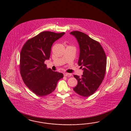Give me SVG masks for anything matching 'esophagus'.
Masks as SVG:
<instances>
[{
    "instance_id": "34e87169",
    "label": "esophagus",
    "mask_w": 131,
    "mask_h": 131,
    "mask_svg": "<svg viewBox=\"0 0 131 131\" xmlns=\"http://www.w3.org/2000/svg\"><path fill=\"white\" fill-rule=\"evenodd\" d=\"M64 76L69 77H70L71 76V74L69 73H64Z\"/></svg>"
}]
</instances>
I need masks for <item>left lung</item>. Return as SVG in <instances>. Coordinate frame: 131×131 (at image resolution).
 <instances>
[{"label":"left lung","instance_id":"8db88e82","mask_svg":"<svg viewBox=\"0 0 131 131\" xmlns=\"http://www.w3.org/2000/svg\"><path fill=\"white\" fill-rule=\"evenodd\" d=\"M70 34L75 37L79 45L78 65L84 67L81 77L73 75L78 82L73 90L79 95L87 97L97 90L103 81L106 71L107 57L99 42L82 32L75 31Z\"/></svg>","mask_w":131,"mask_h":131}]
</instances>
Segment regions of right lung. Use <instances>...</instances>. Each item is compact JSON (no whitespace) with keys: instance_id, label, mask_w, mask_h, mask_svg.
<instances>
[{"instance_id":"obj_1","label":"right lung","mask_w":131,"mask_h":131,"mask_svg":"<svg viewBox=\"0 0 131 131\" xmlns=\"http://www.w3.org/2000/svg\"><path fill=\"white\" fill-rule=\"evenodd\" d=\"M65 34L41 32L28 40L20 54V73L25 85L37 95L43 96L54 91L63 74L48 69L45 61L50 58L53 43Z\"/></svg>"}]
</instances>
